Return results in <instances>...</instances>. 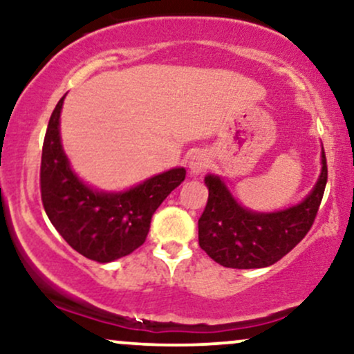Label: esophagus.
Instances as JSON below:
<instances>
[{"label":"esophagus","mask_w":354,"mask_h":354,"mask_svg":"<svg viewBox=\"0 0 354 354\" xmlns=\"http://www.w3.org/2000/svg\"><path fill=\"white\" fill-rule=\"evenodd\" d=\"M208 168V156L205 153L196 151L189 158V171L191 174H200Z\"/></svg>","instance_id":"34e87169"}]
</instances>
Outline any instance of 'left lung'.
Instances as JSON below:
<instances>
[{"instance_id": "left-lung-1", "label": "left lung", "mask_w": 354, "mask_h": 354, "mask_svg": "<svg viewBox=\"0 0 354 354\" xmlns=\"http://www.w3.org/2000/svg\"><path fill=\"white\" fill-rule=\"evenodd\" d=\"M319 180L299 205L253 213L238 205L218 176L205 178L208 203L198 219V241L211 259L226 268L251 270L274 265L306 236L318 214L328 181L326 154L321 153Z\"/></svg>"}]
</instances>
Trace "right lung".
<instances>
[{
  "label": "right lung",
  "instance_id": "add662e5",
  "mask_svg": "<svg viewBox=\"0 0 354 354\" xmlns=\"http://www.w3.org/2000/svg\"><path fill=\"white\" fill-rule=\"evenodd\" d=\"M58 101L44 135L39 188L48 218L73 250L98 263L115 261L146 241L151 216L186 169L156 174L124 193H98L71 171L59 140Z\"/></svg>",
  "mask_w": 354,
  "mask_h": 354
}]
</instances>
